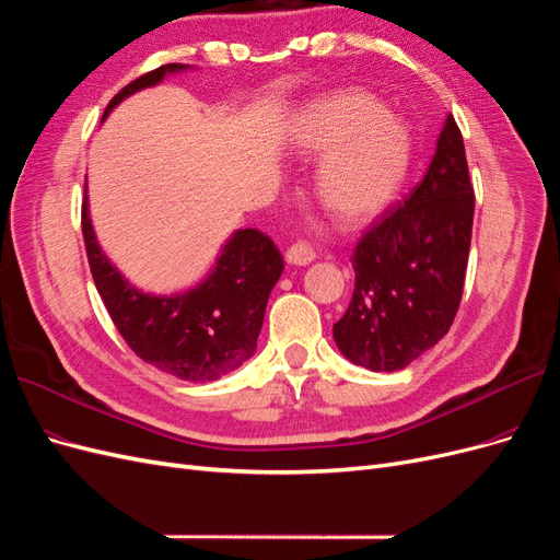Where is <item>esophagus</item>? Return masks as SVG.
<instances>
[{
	"instance_id": "34e87169",
	"label": "esophagus",
	"mask_w": 560,
	"mask_h": 560,
	"mask_svg": "<svg viewBox=\"0 0 560 560\" xmlns=\"http://www.w3.org/2000/svg\"><path fill=\"white\" fill-rule=\"evenodd\" d=\"M314 258H316L314 248L306 244V242H295V244L288 246V250H285V260L291 262V265H298V267H304V265L314 262Z\"/></svg>"
}]
</instances>
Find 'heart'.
Here are the masks:
<instances>
[{"label": "heart", "instance_id": "heart-1", "mask_svg": "<svg viewBox=\"0 0 560 560\" xmlns=\"http://www.w3.org/2000/svg\"><path fill=\"white\" fill-rule=\"evenodd\" d=\"M288 147L320 158L314 192L341 223H365L400 192L411 165L407 125L363 90H337L302 106Z\"/></svg>", "mask_w": 560, "mask_h": 560}]
</instances>
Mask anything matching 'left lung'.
I'll list each match as a JSON object with an SVG mask.
<instances>
[{
    "label": "left lung",
    "instance_id": "left-lung-1",
    "mask_svg": "<svg viewBox=\"0 0 560 560\" xmlns=\"http://www.w3.org/2000/svg\"><path fill=\"white\" fill-rule=\"evenodd\" d=\"M472 219L465 143L448 116L423 182L353 248V298L332 326L351 363L402 370L448 332L463 298Z\"/></svg>",
    "mask_w": 560,
    "mask_h": 560
}]
</instances>
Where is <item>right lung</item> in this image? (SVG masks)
Returning <instances> with one entry per match:
<instances>
[{"mask_svg":"<svg viewBox=\"0 0 560 560\" xmlns=\"http://www.w3.org/2000/svg\"><path fill=\"white\" fill-rule=\"evenodd\" d=\"M186 65H162L125 85L109 102L102 120L116 104L141 88H151ZM81 228L90 272L114 326L143 360L186 382H213L254 355L265 306L283 272L275 242L256 228L237 230L228 240L211 275L178 295H149L122 279L102 254L88 213L81 207Z\"/></svg>","mask_w":560,"mask_h":560,"instance_id":"obj_1","label":"right lung"}]
</instances>
